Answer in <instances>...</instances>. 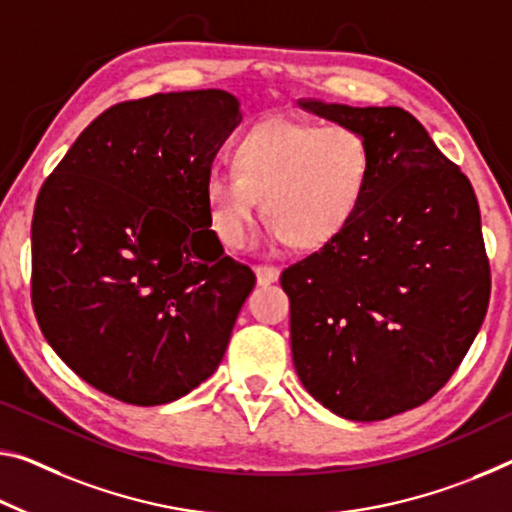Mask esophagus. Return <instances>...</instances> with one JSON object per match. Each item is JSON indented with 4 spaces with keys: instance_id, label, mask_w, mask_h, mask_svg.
Wrapping results in <instances>:
<instances>
[{
    "instance_id": "34e87169",
    "label": "esophagus",
    "mask_w": 512,
    "mask_h": 512,
    "mask_svg": "<svg viewBox=\"0 0 512 512\" xmlns=\"http://www.w3.org/2000/svg\"><path fill=\"white\" fill-rule=\"evenodd\" d=\"M254 272H256L258 286H270V283L279 281V270L272 265H258V267H254Z\"/></svg>"
}]
</instances>
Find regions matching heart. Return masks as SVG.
<instances>
[{"label": "heart", "instance_id": "b5f03b06", "mask_svg": "<svg viewBox=\"0 0 512 512\" xmlns=\"http://www.w3.org/2000/svg\"><path fill=\"white\" fill-rule=\"evenodd\" d=\"M371 171V146L357 130L272 116L235 141L233 171L206 176L210 229L222 245L245 247L263 199L267 238L320 249L357 217Z\"/></svg>", "mask_w": 512, "mask_h": 512}]
</instances>
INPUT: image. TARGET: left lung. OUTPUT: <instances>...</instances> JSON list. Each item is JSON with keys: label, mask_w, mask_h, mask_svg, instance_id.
I'll list each match as a JSON object with an SVG mask.
<instances>
[{"label": "left lung", "mask_w": 512, "mask_h": 512, "mask_svg": "<svg viewBox=\"0 0 512 512\" xmlns=\"http://www.w3.org/2000/svg\"><path fill=\"white\" fill-rule=\"evenodd\" d=\"M300 107L371 146L364 203L336 240L290 265V348L304 389L350 421L419 407L465 359L490 302L469 178L400 107Z\"/></svg>", "instance_id": "obj_1"}]
</instances>
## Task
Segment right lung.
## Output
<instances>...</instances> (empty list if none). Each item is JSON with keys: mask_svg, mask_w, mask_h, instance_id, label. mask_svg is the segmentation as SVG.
<instances>
[{"mask_svg": "<svg viewBox=\"0 0 512 512\" xmlns=\"http://www.w3.org/2000/svg\"><path fill=\"white\" fill-rule=\"evenodd\" d=\"M242 121L222 89L121 102L86 128L36 199L31 302L91 387L164 405L217 371L256 277L224 256L203 183Z\"/></svg>", "mask_w": 512, "mask_h": 512, "instance_id": "add662e5", "label": "right lung"}]
</instances>
